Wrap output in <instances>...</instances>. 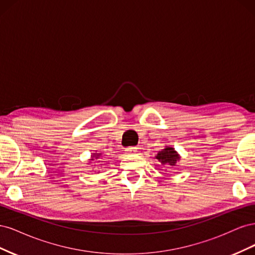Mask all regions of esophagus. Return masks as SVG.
I'll list each match as a JSON object with an SVG mask.
<instances>
[{"label": "esophagus", "instance_id": "34e87169", "mask_svg": "<svg viewBox=\"0 0 255 255\" xmlns=\"http://www.w3.org/2000/svg\"><path fill=\"white\" fill-rule=\"evenodd\" d=\"M136 152H137V148H135V146H128V148L126 149V154H128V155L135 154Z\"/></svg>", "mask_w": 255, "mask_h": 255}]
</instances>
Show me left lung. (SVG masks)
Instances as JSON below:
<instances>
[{"mask_svg":"<svg viewBox=\"0 0 255 255\" xmlns=\"http://www.w3.org/2000/svg\"><path fill=\"white\" fill-rule=\"evenodd\" d=\"M155 158L163 166L174 167V166H176L177 161L181 159V156H180V154L174 150V148H172V146L166 145L163 150H160L156 154Z\"/></svg>","mask_w":255,"mask_h":255,"instance_id":"8db88e82","label":"left lung"}]
</instances>
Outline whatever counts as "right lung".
<instances>
[{"label":"right lung","mask_w":255,"mask_h":255,"mask_svg":"<svg viewBox=\"0 0 255 255\" xmlns=\"http://www.w3.org/2000/svg\"><path fill=\"white\" fill-rule=\"evenodd\" d=\"M102 155H103V154H102L101 152H97V151H96L95 153H92V154H91V158L89 159V160H90L89 163H92V161L96 160V159H101V158L103 157ZM88 165H89V164H88Z\"/></svg>","instance_id":"obj_1"}]
</instances>
